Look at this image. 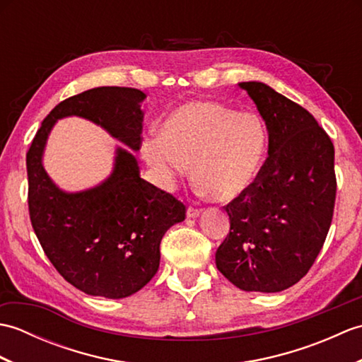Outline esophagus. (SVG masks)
<instances>
[{
	"label": "esophagus",
	"mask_w": 362,
	"mask_h": 362,
	"mask_svg": "<svg viewBox=\"0 0 362 362\" xmlns=\"http://www.w3.org/2000/svg\"><path fill=\"white\" fill-rule=\"evenodd\" d=\"M202 214V210H199V209H193V206H188V210H187V218H189V219H196V218H199Z\"/></svg>",
	"instance_id": "34e87169"
}]
</instances>
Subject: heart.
I'll return each mask as SVG.
<instances>
[{
	"mask_svg": "<svg viewBox=\"0 0 362 362\" xmlns=\"http://www.w3.org/2000/svg\"><path fill=\"white\" fill-rule=\"evenodd\" d=\"M267 129L253 112L213 101H189L144 138L141 153L158 185L173 189L189 171L201 194L232 202L255 185L267 153Z\"/></svg>",
	"mask_w": 362,
	"mask_h": 362,
	"instance_id": "b5f03b06",
	"label": "heart"
}]
</instances>
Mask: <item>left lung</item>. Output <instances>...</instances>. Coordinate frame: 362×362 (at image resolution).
Instances as JSON below:
<instances>
[{"label": "left lung", "instance_id": "left-lung-1", "mask_svg": "<svg viewBox=\"0 0 362 362\" xmlns=\"http://www.w3.org/2000/svg\"><path fill=\"white\" fill-rule=\"evenodd\" d=\"M238 87L257 105L269 135L258 180L226 205L230 233L216 252V267L236 288L280 292L310 271L332 226L334 148L313 115L269 87Z\"/></svg>", "mask_w": 362, "mask_h": 362}]
</instances>
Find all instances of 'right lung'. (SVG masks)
Listing matches in <instances>:
<instances>
[{
    "instance_id": "obj_1",
    "label": "right lung",
    "mask_w": 362,
    "mask_h": 362,
    "mask_svg": "<svg viewBox=\"0 0 362 362\" xmlns=\"http://www.w3.org/2000/svg\"><path fill=\"white\" fill-rule=\"evenodd\" d=\"M141 90L98 87L65 99L37 130L28 151L29 214L54 267L88 296L124 298L151 281L160 266V243L169 227L185 219V205L140 175L144 112ZM78 116L103 127L127 145L115 148L107 180L82 192L56 186L42 153L59 119Z\"/></svg>"
}]
</instances>
